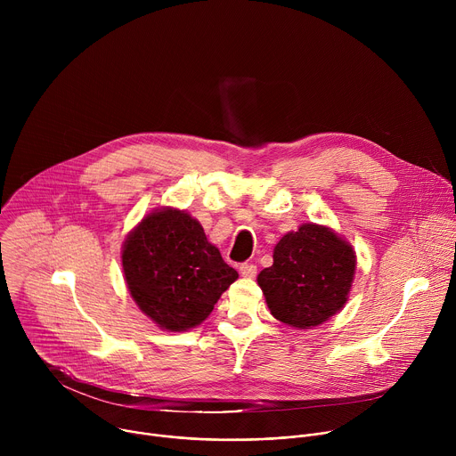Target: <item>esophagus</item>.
Wrapping results in <instances>:
<instances>
[{
    "instance_id": "34e87169",
    "label": "esophagus",
    "mask_w": 456,
    "mask_h": 456,
    "mask_svg": "<svg viewBox=\"0 0 456 456\" xmlns=\"http://www.w3.org/2000/svg\"><path fill=\"white\" fill-rule=\"evenodd\" d=\"M256 265L254 264H241L240 265V274L243 276V278H254L256 276Z\"/></svg>"
}]
</instances>
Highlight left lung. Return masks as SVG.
Returning <instances> with one entry per match:
<instances>
[{"label": "left lung", "mask_w": 456, "mask_h": 456, "mask_svg": "<svg viewBox=\"0 0 456 456\" xmlns=\"http://www.w3.org/2000/svg\"><path fill=\"white\" fill-rule=\"evenodd\" d=\"M273 257L257 285L278 321L308 330L343 310L357 267L346 238L327 225L303 224L276 243Z\"/></svg>", "instance_id": "1"}]
</instances>
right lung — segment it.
Returning a JSON list of instances; mask_svg holds the SVG:
<instances>
[{
    "label": "right lung",
    "instance_id": "1",
    "mask_svg": "<svg viewBox=\"0 0 456 456\" xmlns=\"http://www.w3.org/2000/svg\"><path fill=\"white\" fill-rule=\"evenodd\" d=\"M129 296L166 332H185L208 319L238 280L197 218L176 208L148 213L122 243Z\"/></svg>",
    "mask_w": 456,
    "mask_h": 456
}]
</instances>
